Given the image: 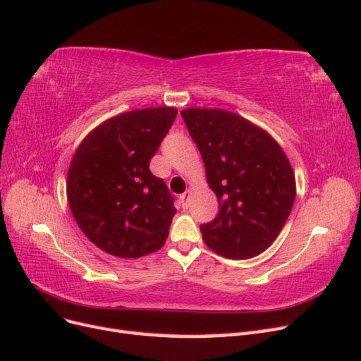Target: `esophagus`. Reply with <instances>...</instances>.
<instances>
[{
  "label": "esophagus",
  "mask_w": 361,
  "mask_h": 361,
  "mask_svg": "<svg viewBox=\"0 0 361 361\" xmlns=\"http://www.w3.org/2000/svg\"><path fill=\"white\" fill-rule=\"evenodd\" d=\"M179 202H180L183 209H187V207L190 206V191H185L183 194H180Z\"/></svg>",
  "instance_id": "34e87169"
}]
</instances>
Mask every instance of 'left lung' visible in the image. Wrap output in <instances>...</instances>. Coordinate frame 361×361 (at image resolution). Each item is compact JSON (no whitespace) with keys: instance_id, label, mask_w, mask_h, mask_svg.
<instances>
[{"instance_id":"left-lung-1","label":"left lung","mask_w":361,"mask_h":361,"mask_svg":"<svg viewBox=\"0 0 361 361\" xmlns=\"http://www.w3.org/2000/svg\"><path fill=\"white\" fill-rule=\"evenodd\" d=\"M180 114L220 207L200 226L204 244L228 259L260 255L276 241L295 202L285 152L264 129L231 111L188 108Z\"/></svg>"}]
</instances>
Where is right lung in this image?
Here are the masks:
<instances>
[{
    "label": "right lung",
    "instance_id": "right-lung-1",
    "mask_svg": "<svg viewBox=\"0 0 361 361\" xmlns=\"http://www.w3.org/2000/svg\"><path fill=\"white\" fill-rule=\"evenodd\" d=\"M176 116L171 106L120 114L94 128L76 149L68 202L82 233L105 253L135 259L166 243L174 199L149 164Z\"/></svg>",
    "mask_w": 361,
    "mask_h": 361
}]
</instances>
